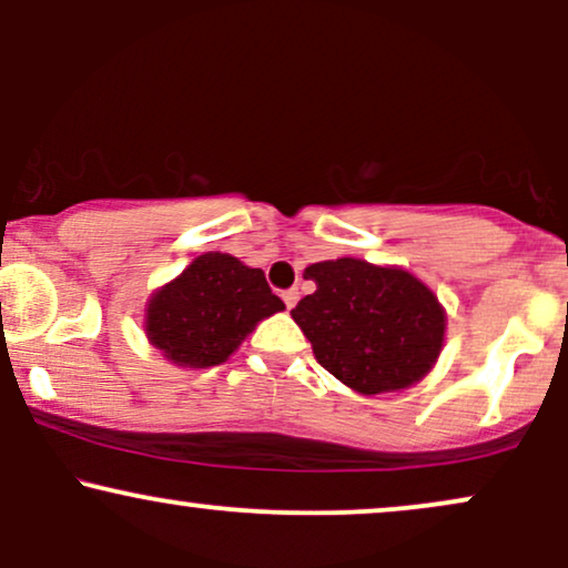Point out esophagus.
<instances>
[{
    "mask_svg": "<svg viewBox=\"0 0 568 568\" xmlns=\"http://www.w3.org/2000/svg\"><path fill=\"white\" fill-rule=\"evenodd\" d=\"M283 302H285V306H288V310H293V306H296V302H298V288L283 291Z\"/></svg>",
    "mask_w": 568,
    "mask_h": 568,
    "instance_id": "1",
    "label": "esophagus"
}]
</instances>
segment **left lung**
Returning <instances> with one entry per match:
<instances>
[{
    "label": "left lung",
    "mask_w": 568,
    "mask_h": 568,
    "mask_svg": "<svg viewBox=\"0 0 568 568\" xmlns=\"http://www.w3.org/2000/svg\"><path fill=\"white\" fill-rule=\"evenodd\" d=\"M317 291L291 310L317 363L363 395L419 382L443 347L446 315L414 275L361 258L304 270Z\"/></svg>",
    "instance_id": "8db88e82"
}]
</instances>
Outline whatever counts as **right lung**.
I'll list each match as a JSON object with an SVG mask.
<instances>
[{
  "label": "right lung",
  "mask_w": 568,
  "mask_h": 568,
  "mask_svg": "<svg viewBox=\"0 0 568 568\" xmlns=\"http://www.w3.org/2000/svg\"><path fill=\"white\" fill-rule=\"evenodd\" d=\"M285 310L262 270L230 253H202L152 296L146 336L168 361L189 368L219 366L258 321Z\"/></svg>",
  "instance_id": "1"
}]
</instances>
